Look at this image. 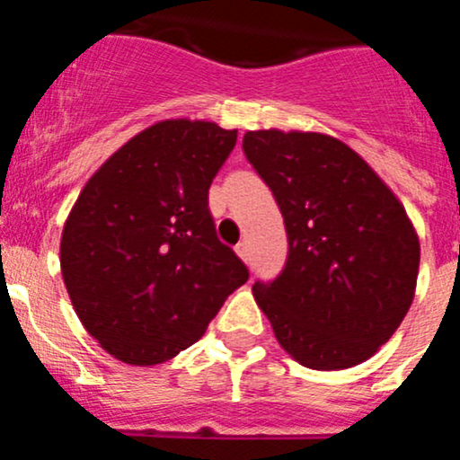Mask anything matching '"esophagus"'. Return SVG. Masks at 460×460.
Listing matches in <instances>:
<instances>
[{"label":"esophagus","instance_id":"34e87169","mask_svg":"<svg viewBox=\"0 0 460 460\" xmlns=\"http://www.w3.org/2000/svg\"><path fill=\"white\" fill-rule=\"evenodd\" d=\"M236 254H239L241 259H243V261H250V245H248V241H241L239 245H236Z\"/></svg>","mask_w":460,"mask_h":460}]
</instances>
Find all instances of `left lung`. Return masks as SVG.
Returning <instances> with one entry per match:
<instances>
[{"label":"left lung","mask_w":460,"mask_h":460,"mask_svg":"<svg viewBox=\"0 0 460 460\" xmlns=\"http://www.w3.org/2000/svg\"><path fill=\"white\" fill-rule=\"evenodd\" d=\"M243 153L288 232L274 281L252 286L281 348L312 370H345L387 343L410 310L420 245L394 192L321 132L250 130Z\"/></svg>","instance_id":"1"}]
</instances>
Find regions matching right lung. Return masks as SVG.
<instances>
[{"instance_id": "1", "label": "right lung", "mask_w": 460, "mask_h": 460, "mask_svg": "<svg viewBox=\"0 0 460 460\" xmlns=\"http://www.w3.org/2000/svg\"><path fill=\"white\" fill-rule=\"evenodd\" d=\"M234 144L236 130L212 121H159L121 146L75 201L61 277L84 328L119 361L177 357L248 281L208 210Z\"/></svg>"}]
</instances>
